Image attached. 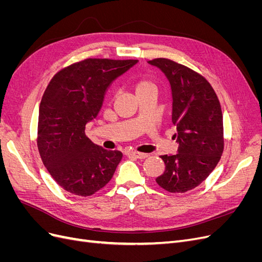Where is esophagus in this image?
<instances>
[{
    "instance_id": "1",
    "label": "esophagus",
    "mask_w": 262,
    "mask_h": 262,
    "mask_svg": "<svg viewBox=\"0 0 262 262\" xmlns=\"http://www.w3.org/2000/svg\"><path fill=\"white\" fill-rule=\"evenodd\" d=\"M125 155H126V156L134 157V158H139V160H143V158H146V157L148 156V154L136 152V150H129V152L125 153Z\"/></svg>"
}]
</instances>
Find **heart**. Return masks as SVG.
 I'll return each mask as SVG.
<instances>
[{
  "label": "heart",
  "mask_w": 262,
  "mask_h": 262,
  "mask_svg": "<svg viewBox=\"0 0 262 262\" xmlns=\"http://www.w3.org/2000/svg\"><path fill=\"white\" fill-rule=\"evenodd\" d=\"M147 86H154L152 83H150L149 81L147 80H140L137 84V90L139 89H144V87H147Z\"/></svg>",
  "instance_id": "heart-1"
}]
</instances>
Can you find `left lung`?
<instances>
[{"mask_svg": "<svg viewBox=\"0 0 262 262\" xmlns=\"http://www.w3.org/2000/svg\"><path fill=\"white\" fill-rule=\"evenodd\" d=\"M168 78L172 95L171 120L178 153L161 155L165 171L158 186L171 193L194 189L215 168L224 149L223 116L219 98L207 78L169 59L147 61Z\"/></svg>", "mask_w": 262, "mask_h": 262, "instance_id": "8db88e82", "label": "left lung"}]
</instances>
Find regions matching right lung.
Listing matches in <instances>:
<instances>
[{
    "instance_id": "add662e5",
    "label": "right lung",
    "mask_w": 262,
    "mask_h": 262,
    "mask_svg": "<svg viewBox=\"0 0 262 262\" xmlns=\"http://www.w3.org/2000/svg\"><path fill=\"white\" fill-rule=\"evenodd\" d=\"M138 60L85 59L55 74L43 93L38 118L37 146L47 170L66 191L90 196L113 178L122 158L86 137L109 85Z\"/></svg>"
}]
</instances>
